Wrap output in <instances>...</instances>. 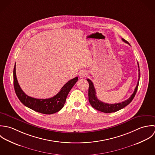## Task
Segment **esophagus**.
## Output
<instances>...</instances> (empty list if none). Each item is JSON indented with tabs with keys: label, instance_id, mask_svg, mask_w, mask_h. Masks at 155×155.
<instances>
[{
	"label": "esophagus",
	"instance_id": "esophagus-1",
	"mask_svg": "<svg viewBox=\"0 0 155 155\" xmlns=\"http://www.w3.org/2000/svg\"><path fill=\"white\" fill-rule=\"evenodd\" d=\"M87 73L86 71H81V72H80V74H79V77H80V78H83L86 77L87 76Z\"/></svg>",
	"mask_w": 155,
	"mask_h": 155
}]
</instances>
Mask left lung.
I'll return each mask as SVG.
<instances>
[{
    "label": "left lung",
    "instance_id": "8db88e82",
    "mask_svg": "<svg viewBox=\"0 0 155 155\" xmlns=\"http://www.w3.org/2000/svg\"><path fill=\"white\" fill-rule=\"evenodd\" d=\"M122 41L126 42V44H128L129 45V43L126 41L124 39H122ZM138 63V83L137 84V86L134 90V93L132 94V95L130 96V97L120 103H117V104H107V103H104L102 101H101L100 100H99L96 95V91H95V89L94 87L93 83L91 80H90L89 79H87V81L89 82V101L91 104V105H92V107L94 108V109L105 113H113V112H116L117 111L122 108H124V107H125L126 106H127L128 104H129L131 101L133 100L134 97H135V95L137 93V91L138 90V84H139V81H140V67H139V64Z\"/></svg>",
    "mask_w": 155,
    "mask_h": 155
}]
</instances>
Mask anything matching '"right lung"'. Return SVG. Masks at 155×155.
I'll return each instance as SVG.
<instances>
[{"mask_svg":"<svg viewBox=\"0 0 155 155\" xmlns=\"http://www.w3.org/2000/svg\"><path fill=\"white\" fill-rule=\"evenodd\" d=\"M14 86L15 93L19 100L27 107L45 114H51L58 112L63 107L66 97L72 87L78 81V77H75L68 81L61 91L54 96L48 99H36L28 96L21 89L16 77L15 64L13 71Z\"/></svg>","mask_w":155,"mask_h":155,"instance_id":"1","label":"right lung"}]
</instances>
